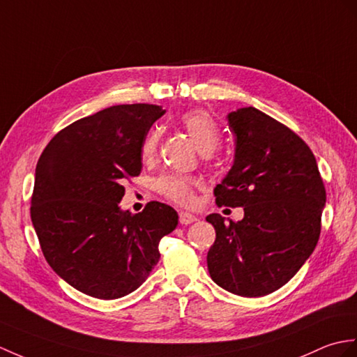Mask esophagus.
Returning <instances> with one entry per match:
<instances>
[{
  "label": "esophagus",
  "mask_w": 357,
  "mask_h": 357,
  "mask_svg": "<svg viewBox=\"0 0 357 357\" xmlns=\"http://www.w3.org/2000/svg\"><path fill=\"white\" fill-rule=\"evenodd\" d=\"M196 220H197V218L192 213H185V211L179 213V222L182 223V225H190V223H193Z\"/></svg>",
  "instance_id": "34e87169"
}]
</instances>
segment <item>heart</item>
Listing matches in <instances>:
<instances>
[{
	"instance_id": "b5f03b06",
	"label": "heart",
	"mask_w": 357,
	"mask_h": 357,
	"mask_svg": "<svg viewBox=\"0 0 357 357\" xmlns=\"http://www.w3.org/2000/svg\"><path fill=\"white\" fill-rule=\"evenodd\" d=\"M182 128L192 138L199 152H213L219 144L218 124L211 119L210 114L204 111H190L181 117ZM160 141V130L152 129L141 144V155L144 160H151L156 153ZM199 182L195 178L184 175H165L156 182V188L170 201L179 205H192L195 202V188Z\"/></svg>"
}]
</instances>
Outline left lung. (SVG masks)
Returning a JSON list of instances; mask_svg holds the SVG:
<instances>
[{"instance_id": "1", "label": "left lung", "mask_w": 357, "mask_h": 357, "mask_svg": "<svg viewBox=\"0 0 357 357\" xmlns=\"http://www.w3.org/2000/svg\"><path fill=\"white\" fill-rule=\"evenodd\" d=\"M234 162L214 188L219 206H242V220L206 216L216 240L206 255L216 284L240 296L284 286L312 255L321 233L326 188L309 146L255 107L227 115Z\"/></svg>"}]
</instances>
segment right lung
Masks as SVG:
<instances>
[{
  "label": "right lung",
  "mask_w": 357,
  "mask_h": 357,
  "mask_svg": "<svg viewBox=\"0 0 357 357\" xmlns=\"http://www.w3.org/2000/svg\"><path fill=\"white\" fill-rule=\"evenodd\" d=\"M161 106L106 107L56 134L36 164L31 222L52 269L79 292L115 300L134 292L160 261V240L178 213L149 202L121 210L124 182L138 176L141 144Z\"/></svg>",
  "instance_id": "1"
}]
</instances>
